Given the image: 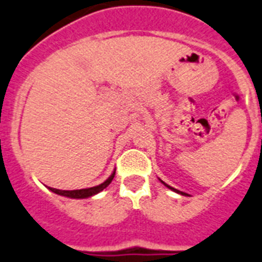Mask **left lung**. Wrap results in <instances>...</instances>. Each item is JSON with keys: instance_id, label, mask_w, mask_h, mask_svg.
I'll use <instances>...</instances> for the list:
<instances>
[{"instance_id": "1", "label": "left lung", "mask_w": 262, "mask_h": 262, "mask_svg": "<svg viewBox=\"0 0 262 262\" xmlns=\"http://www.w3.org/2000/svg\"><path fill=\"white\" fill-rule=\"evenodd\" d=\"M163 183V184H164L165 185V187H168V188L169 189H172V191H175V192H178V193H180V195H187V193H184V192H180V191H178V189H175V188H172V187H169V185H167V184H165V183L164 182H162Z\"/></svg>"}]
</instances>
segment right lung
<instances>
[{
	"mask_svg": "<svg viewBox=\"0 0 262 262\" xmlns=\"http://www.w3.org/2000/svg\"><path fill=\"white\" fill-rule=\"evenodd\" d=\"M114 176H115V172H113V175L110 176V178L107 179L106 182H103V183H102V184H99V185H95V187H91V188L74 189V191H62V189H55V188H50V187H49V189H50L51 192H54V193H57V195L66 196V198L86 199V198H90V196L97 195V193H99L100 191H103V189L106 188L107 185H108L110 183L113 182Z\"/></svg>",
	"mask_w": 262,
	"mask_h": 262,
	"instance_id": "obj_1",
	"label": "right lung"
}]
</instances>
